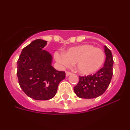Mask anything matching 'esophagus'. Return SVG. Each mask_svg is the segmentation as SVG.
I'll return each mask as SVG.
<instances>
[{
	"instance_id": "esophagus-1",
	"label": "esophagus",
	"mask_w": 130,
	"mask_h": 130,
	"mask_svg": "<svg viewBox=\"0 0 130 130\" xmlns=\"http://www.w3.org/2000/svg\"><path fill=\"white\" fill-rule=\"evenodd\" d=\"M72 74V73L70 72H66V76H69L70 75H71Z\"/></svg>"
}]
</instances>
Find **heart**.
I'll return each mask as SVG.
<instances>
[{"instance_id":"heart-1","label":"heart","mask_w":130,"mask_h":130,"mask_svg":"<svg viewBox=\"0 0 130 130\" xmlns=\"http://www.w3.org/2000/svg\"><path fill=\"white\" fill-rule=\"evenodd\" d=\"M55 58L61 66L70 67L75 63V69L79 73L88 75L96 73L104 65V51L91 44H83L69 49L64 54L56 53Z\"/></svg>"}]
</instances>
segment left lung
Instances as JSON below:
<instances>
[{
	"label": "left lung",
	"instance_id": "obj_1",
	"mask_svg": "<svg viewBox=\"0 0 130 130\" xmlns=\"http://www.w3.org/2000/svg\"><path fill=\"white\" fill-rule=\"evenodd\" d=\"M106 58L104 67L94 75L79 76V81L73 90L81 98H95L104 94L109 85L112 76L113 58L111 51L104 46Z\"/></svg>",
	"mask_w": 130,
	"mask_h": 130
}]
</instances>
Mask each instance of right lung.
I'll return each instance as SVG.
<instances>
[{"label": "right lung", "instance_id": "add662e5", "mask_svg": "<svg viewBox=\"0 0 130 130\" xmlns=\"http://www.w3.org/2000/svg\"><path fill=\"white\" fill-rule=\"evenodd\" d=\"M47 41L38 39L23 48L18 60L19 84L28 97L36 100H48L56 94L65 72L55 70L53 57L43 50Z\"/></svg>", "mask_w": 130, "mask_h": 130}]
</instances>
